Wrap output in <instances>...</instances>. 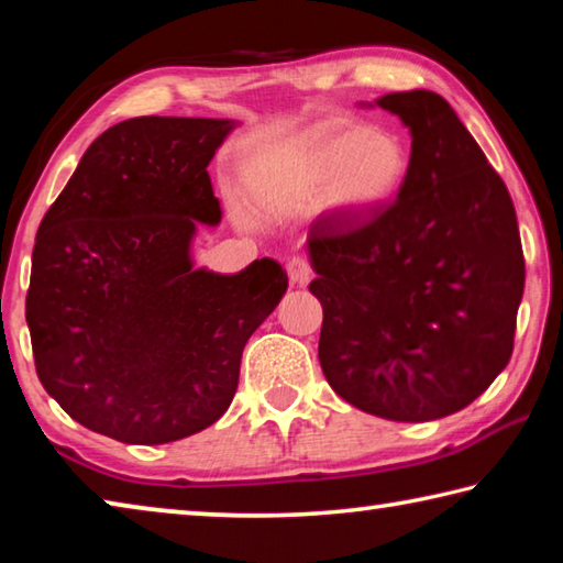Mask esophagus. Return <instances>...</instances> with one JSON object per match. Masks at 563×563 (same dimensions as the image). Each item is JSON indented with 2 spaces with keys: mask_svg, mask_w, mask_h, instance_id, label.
<instances>
[{
  "mask_svg": "<svg viewBox=\"0 0 563 563\" xmlns=\"http://www.w3.org/2000/svg\"><path fill=\"white\" fill-rule=\"evenodd\" d=\"M285 271H288V278L290 283L295 285H305L310 278H312V268L310 263L302 258V255H292V258L288 261V265H285Z\"/></svg>",
  "mask_w": 563,
  "mask_h": 563,
  "instance_id": "1",
  "label": "esophagus"
}]
</instances>
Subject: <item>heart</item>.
Here are the masks:
<instances>
[{
  "label": "heart",
  "mask_w": 563,
  "mask_h": 563,
  "mask_svg": "<svg viewBox=\"0 0 563 563\" xmlns=\"http://www.w3.org/2000/svg\"><path fill=\"white\" fill-rule=\"evenodd\" d=\"M407 148L385 131L328 126L305 133L253 176V194L271 208H310L367 216L393 198L407 176Z\"/></svg>",
  "instance_id": "obj_1"
}]
</instances>
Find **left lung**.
Wrapping results in <instances>:
<instances>
[{
  "mask_svg": "<svg viewBox=\"0 0 563 563\" xmlns=\"http://www.w3.org/2000/svg\"><path fill=\"white\" fill-rule=\"evenodd\" d=\"M375 103L402 119L412 154L393 203L310 225L318 357L352 407L430 422L474 402L511 357L523 295L517 211L440 93Z\"/></svg>",
  "mask_w": 563,
  "mask_h": 563,
  "instance_id": "obj_1",
  "label": "left lung"
}]
</instances>
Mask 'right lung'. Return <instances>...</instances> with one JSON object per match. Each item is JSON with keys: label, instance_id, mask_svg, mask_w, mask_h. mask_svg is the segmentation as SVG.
Here are the masks:
<instances>
[{"label": "right lung", "instance_id": "add662e5", "mask_svg": "<svg viewBox=\"0 0 563 563\" xmlns=\"http://www.w3.org/2000/svg\"><path fill=\"white\" fill-rule=\"evenodd\" d=\"M228 119L139 117L101 133L42 218L26 292L34 365L62 409L126 444L211 427L233 402L247 338L288 290L273 258L196 268L221 223L208 164Z\"/></svg>", "mask_w": 563, "mask_h": 563}]
</instances>
